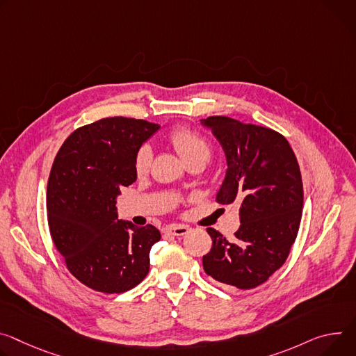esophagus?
<instances>
[{"label": "esophagus", "mask_w": 356, "mask_h": 356, "mask_svg": "<svg viewBox=\"0 0 356 356\" xmlns=\"http://www.w3.org/2000/svg\"><path fill=\"white\" fill-rule=\"evenodd\" d=\"M166 232L176 237H181V236H186L190 232V229L187 227V225H183V224H173V225H169Z\"/></svg>", "instance_id": "1"}]
</instances>
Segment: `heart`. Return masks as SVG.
<instances>
[{
	"label": "heart",
	"instance_id": "b5f03b06",
	"mask_svg": "<svg viewBox=\"0 0 356 356\" xmlns=\"http://www.w3.org/2000/svg\"><path fill=\"white\" fill-rule=\"evenodd\" d=\"M169 142L173 145L179 156L183 159L184 163L190 160L204 157L209 160L210 157V146L209 143L199 136L197 134L188 131V129H176L169 135ZM152 161V149L145 145L139 149L136 156V172L143 175L147 172Z\"/></svg>",
	"mask_w": 356,
	"mask_h": 356
}]
</instances>
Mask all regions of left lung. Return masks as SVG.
<instances>
[{
    "label": "left lung",
    "mask_w": 356,
    "mask_h": 356,
    "mask_svg": "<svg viewBox=\"0 0 356 356\" xmlns=\"http://www.w3.org/2000/svg\"><path fill=\"white\" fill-rule=\"evenodd\" d=\"M200 123L217 139L227 163L216 200L238 203L241 222L233 241L207 229L213 245L203 257V268L218 282L250 289L285 263L297 238L304 206L298 161L273 129L227 116Z\"/></svg>",
    "instance_id": "1"
}]
</instances>
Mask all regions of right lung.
Wrapping results in <instances>:
<instances>
[{
    "instance_id": "1",
    "label": "right lung",
    "mask_w": 356,
    "mask_h": 356,
    "mask_svg": "<svg viewBox=\"0 0 356 356\" xmlns=\"http://www.w3.org/2000/svg\"><path fill=\"white\" fill-rule=\"evenodd\" d=\"M159 124L106 118L82 126L60 146L47 187L51 237L71 274L86 286L119 294L149 273L160 240L152 224L118 218L120 188L138 179L136 156Z\"/></svg>"
}]
</instances>
